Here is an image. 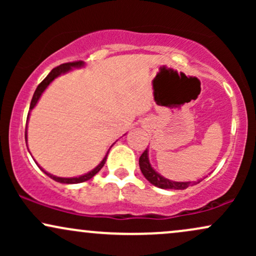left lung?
Returning <instances> with one entry per match:
<instances>
[{"mask_svg": "<svg viewBox=\"0 0 256 256\" xmlns=\"http://www.w3.org/2000/svg\"><path fill=\"white\" fill-rule=\"evenodd\" d=\"M140 168L146 180L150 182V183L152 185H155V186L161 188V189L184 190L186 189V188H189L190 185H195L202 180L201 179V180H198V182H173L165 177H162V176L158 174V173L152 168L150 162H149L148 149H146V150L143 152V154L140 156Z\"/></svg>", "mask_w": 256, "mask_h": 256, "instance_id": "left-lung-1", "label": "left lung"}]
</instances>
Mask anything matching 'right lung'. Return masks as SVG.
Segmentation results:
<instances>
[{
  "label": "right lung",
  "instance_id": "obj_1",
  "mask_svg": "<svg viewBox=\"0 0 256 256\" xmlns=\"http://www.w3.org/2000/svg\"><path fill=\"white\" fill-rule=\"evenodd\" d=\"M83 66H84V62H83V61H76V62L62 64H60V66H58V67H55V68H52V72L49 73V74L46 76V77L43 79L42 83H40V85H38L37 89H36V91H34V98H32V100H31L30 112H31L32 110H34V106L37 104L38 100L40 98V96H42V94L44 92V90H46V88L49 86V84H50L54 80L55 78H58V76L64 74V73H67L68 71H71L72 68H80V67H83ZM30 112H28V116H30ZM26 128H28V125H26ZM25 140H28V134H25ZM26 146H28V143H26ZM107 155H108V152H107V154H106V156L104 158V160H102L101 162H100L98 165L95 167V168L91 170L90 172L85 173V174H83V176H79V177H71V178L56 177V176L50 174V173H49V172L44 171V170H43L42 167H40V166H38V167H40V168L42 170V171H43L44 173H46V174L48 176V177H50L52 179H54L55 182H58V183H64V184H77V183H83V182H85V180H89V179L92 178L96 174V173H98V172H100V170H101L102 167L104 166L106 160H107ZM36 164H37V162H36ZM37 165H38V164H37Z\"/></svg>",
  "mask_w": 256,
  "mask_h": 256
}]
</instances>
